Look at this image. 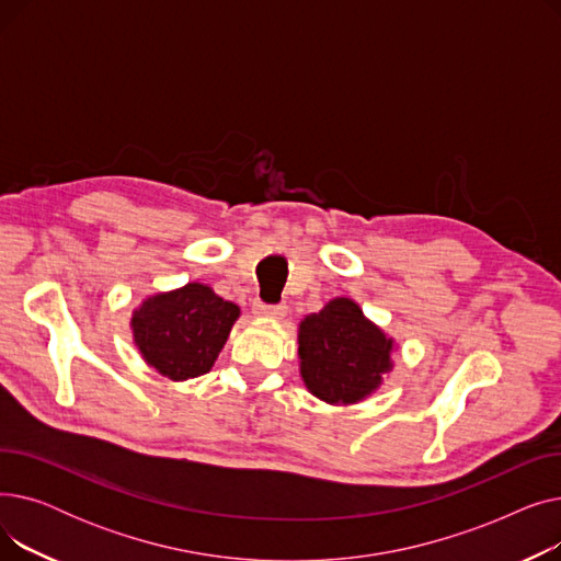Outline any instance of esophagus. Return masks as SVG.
<instances>
[{
	"label": "esophagus",
	"instance_id": "esophagus-1",
	"mask_svg": "<svg viewBox=\"0 0 561 561\" xmlns=\"http://www.w3.org/2000/svg\"><path fill=\"white\" fill-rule=\"evenodd\" d=\"M252 313L256 318H271V320H282L288 313L286 305H263V302H254L252 305Z\"/></svg>",
	"mask_w": 561,
	"mask_h": 561
}]
</instances>
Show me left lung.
<instances>
[{
    "label": "left lung",
    "instance_id": "obj_1",
    "mask_svg": "<svg viewBox=\"0 0 561 561\" xmlns=\"http://www.w3.org/2000/svg\"><path fill=\"white\" fill-rule=\"evenodd\" d=\"M396 341L350 298H334L298 328L300 375L311 396L328 404H357L393 370Z\"/></svg>",
    "mask_w": 561,
    "mask_h": 561
}]
</instances>
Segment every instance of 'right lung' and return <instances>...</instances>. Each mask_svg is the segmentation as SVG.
<instances>
[{"label": "right lung", "instance_id": "add662e5", "mask_svg": "<svg viewBox=\"0 0 561 561\" xmlns=\"http://www.w3.org/2000/svg\"><path fill=\"white\" fill-rule=\"evenodd\" d=\"M239 316V305L216 296L211 286L188 282L134 309V343L147 366L165 379L186 381L214 368Z\"/></svg>", "mask_w": 561, "mask_h": 561}]
</instances>
